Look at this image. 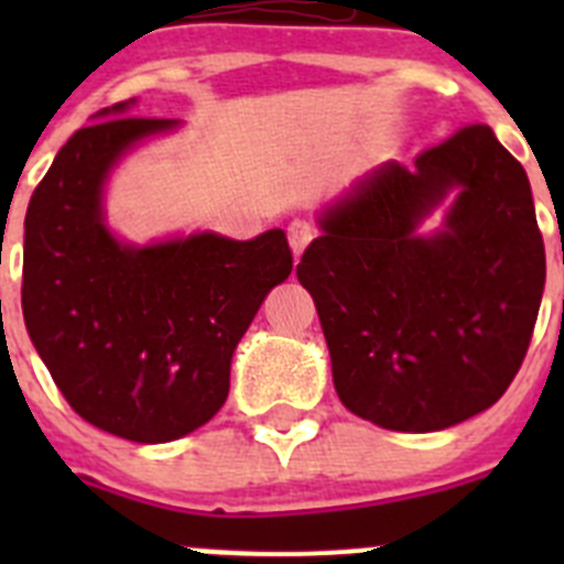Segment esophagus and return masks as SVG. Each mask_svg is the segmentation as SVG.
Instances as JSON below:
<instances>
[{
	"label": "esophagus",
	"instance_id": "esophagus-1",
	"mask_svg": "<svg viewBox=\"0 0 564 564\" xmlns=\"http://www.w3.org/2000/svg\"><path fill=\"white\" fill-rule=\"evenodd\" d=\"M313 237H316V228H313L311 223L293 220L291 226H288V242H291L293 248V257H302V251L311 246Z\"/></svg>",
	"mask_w": 564,
	"mask_h": 564
}]
</instances>
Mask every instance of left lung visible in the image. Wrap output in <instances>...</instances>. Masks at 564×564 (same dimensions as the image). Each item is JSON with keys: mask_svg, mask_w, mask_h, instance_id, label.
Segmentation results:
<instances>
[{"mask_svg": "<svg viewBox=\"0 0 564 564\" xmlns=\"http://www.w3.org/2000/svg\"><path fill=\"white\" fill-rule=\"evenodd\" d=\"M449 193L444 226L417 232ZM318 228L296 276L352 415L437 432L500 401L534 333L545 246L525 169L491 127L468 123L412 166L372 169Z\"/></svg>", "mask_w": 564, "mask_h": 564, "instance_id": "left-lung-1", "label": "left lung"}]
</instances>
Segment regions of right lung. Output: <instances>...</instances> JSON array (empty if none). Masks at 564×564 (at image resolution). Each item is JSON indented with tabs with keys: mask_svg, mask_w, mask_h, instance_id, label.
Segmentation results:
<instances>
[{
	"mask_svg": "<svg viewBox=\"0 0 564 564\" xmlns=\"http://www.w3.org/2000/svg\"><path fill=\"white\" fill-rule=\"evenodd\" d=\"M96 112L44 174L24 217L22 313L30 341L87 423L134 443L200 430L228 398L231 358L293 257L282 228L253 239L200 231L129 246L104 220V183L172 118Z\"/></svg>",
	"mask_w": 564,
	"mask_h": 564,
	"instance_id": "1",
	"label": "right lung"
}]
</instances>
